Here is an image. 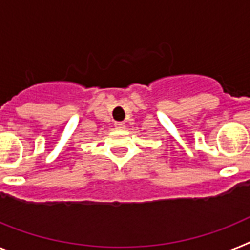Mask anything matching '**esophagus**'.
<instances>
[{
    "instance_id": "esophagus-1",
    "label": "esophagus",
    "mask_w": 250,
    "mask_h": 250,
    "mask_svg": "<svg viewBox=\"0 0 250 250\" xmlns=\"http://www.w3.org/2000/svg\"><path fill=\"white\" fill-rule=\"evenodd\" d=\"M125 123H123V122H115V123H114V127H115V128H117V129H123V128H125Z\"/></svg>"
}]
</instances>
